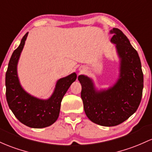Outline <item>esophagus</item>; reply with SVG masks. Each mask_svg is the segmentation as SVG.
I'll list each match as a JSON object with an SVG mask.
<instances>
[{"mask_svg":"<svg viewBox=\"0 0 152 152\" xmlns=\"http://www.w3.org/2000/svg\"><path fill=\"white\" fill-rule=\"evenodd\" d=\"M84 67H83V66H82V67H81V68H79V71H84Z\"/></svg>","mask_w":152,"mask_h":152,"instance_id":"34e87169","label":"esophagus"}]
</instances>
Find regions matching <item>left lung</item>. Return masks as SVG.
I'll return each instance as SVG.
<instances>
[{
    "label": "left lung",
    "mask_w": 152,
    "mask_h": 152,
    "mask_svg": "<svg viewBox=\"0 0 152 152\" xmlns=\"http://www.w3.org/2000/svg\"><path fill=\"white\" fill-rule=\"evenodd\" d=\"M111 42L115 44L120 63L119 79L107 89L96 90L92 79L78 78L84 112L91 121L102 126L121 124L137 110L144 88V74L137 51L122 31L113 28Z\"/></svg>",
    "instance_id": "obj_1"
}]
</instances>
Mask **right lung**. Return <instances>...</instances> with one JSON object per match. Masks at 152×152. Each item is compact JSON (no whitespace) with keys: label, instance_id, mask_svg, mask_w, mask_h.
Segmentation results:
<instances>
[{"label":"right lung","instance_id":"right-lung-1","mask_svg":"<svg viewBox=\"0 0 152 152\" xmlns=\"http://www.w3.org/2000/svg\"><path fill=\"white\" fill-rule=\"evenodd\" d=\"M27 35L28 32L23 37L8 63L6 73V100L15 117L21 123L30 128H42L57 121L63 96L77 76L73 73L60 79L53 94L48 99H39L28 94L20 84L17 74V64Z\"/></svg>","mask_w":152,"mask_h":152}]
</instances>
